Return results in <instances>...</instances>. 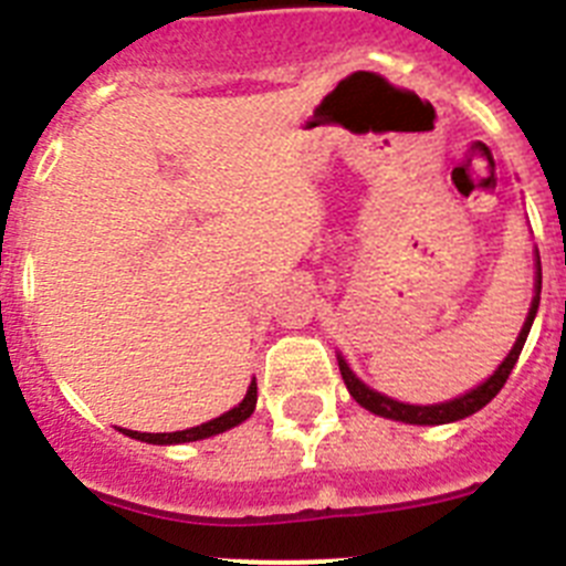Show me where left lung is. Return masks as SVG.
<instances>
[{"label": "left lung", "mask_w": 566, "mask_h": 566, "mask_svg": "<svg viewBox=\"0 0 566 566\" xmlns=\"http://www.w3.org/2000/svg\"><path fill=\"white\" fill-rule=\"evenodd\" d=\"M538 300H542V260H538V252H536V294H533V303H530L527 319H524L522 334H518L516 345L510 348V354L504 357V363L499 365L496 371L490 374L482 385H476L473 391L462 394V397L451 399V402H439V405L397 402V399L385 397V394H377L374 388H368L365 382H359L357 374L348 368V363H345L343 357H337L339 374H343V379H345V388H348V394H352V397L363 405L365 411H371V413H377V417H385V419H397V422H405V424H444V422H457V419H464V417H470V413L482 411L484 405L496 397V394L504 388V382H507L510 371H513V365H516L518 354H522V348H524V339H527L530 326H533V319H536Z\"/></svg>", "instance_id": "1"}]
</instances>
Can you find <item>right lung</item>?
<instances>
[{"label": "right lung", "mask_w": 566, "mask_h": 566, "mask_svg": "<svg viewBox=\"0 0 566 566\" xmlns=\"http://www.w3.org/2000/svg\"><path fill=\"white\" fill-rule=\"evenodd\" d=\"M254 405H258V382L252 379V385H249V391H247V397H243V402L234 405L232 411H227L223 417L209 419V422L198 424V428H189V431H175V433H138V431H127V428H122V433H127V437H133V439H142V442H149V444L198 442V439H209V437H214V433H223V431H229V428H234V424L243 422V419H249L254 411Z\"/></svg>", "instance_id": "obj_1"}]
</instances>
